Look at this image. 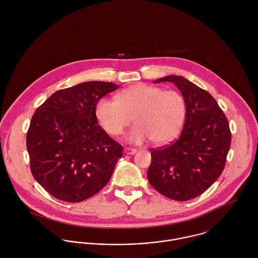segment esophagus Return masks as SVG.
Instances as JSON below:
<instances>
[{
    "label": "esophagus",
    "mask_w": 258,
    "mask_h": 258,
    "mask_svg": "<svg viewBox=\"0 0 258 258\" xmlns=\"http://www.w3.org/2000/svg\"><path fill=\"white\" fill-rule=\"evenodd\" d=\"M124 152H125V154H127V155H134V154L137 153V150H136V149H133V148L127 147L124 149Z\"/></svg>",
    "instance_id": "esophagus-1"
}]
</instances>
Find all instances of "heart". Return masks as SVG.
<instances>
[{
    "mask_svg": "<svg viewBox=\"0 0 258 258\" xmlns=\"http://www.w3.org/2000/svg\"><path fill=\"white\" fill-rule=\"evenodd\" d=\"M95 113L102 128L112 136L122 134L133 117L136 124L126 135L128 142L139 145L152 140L162 145L179 135L185 117V102L178 91L137 83L119 92L116 100L101 98Z\"/></svg>",
    "mask_w": 258,
    "mask_h": 258,
    "instance_id": "1",
    "label": "heart"
}]
</instances>
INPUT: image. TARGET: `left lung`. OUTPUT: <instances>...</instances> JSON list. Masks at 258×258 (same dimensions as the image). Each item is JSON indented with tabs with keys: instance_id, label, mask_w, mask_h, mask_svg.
Returning a JSON list of instances; mask_svg holds the SVG:
<instances>
[{
	"instance_id": "obj_1",
	"label": "left lung",
	"mask_w": 258,
	"mask_h": 258,
	"mask_svg": "<svg viewBox=\"0 0 258 258\" xmlns=\"http://www.w3.org/2000/svg\"><path fill=\"white\" fill-rule=\"evenodd\" d=\"M173 82L185 102V120L179 139L151 151L149 183L175 201L191 200L206 191L225 165L231 134L228 121L216 99L180 75H168L154 83Z\"/></svg>"
}]
</instances>
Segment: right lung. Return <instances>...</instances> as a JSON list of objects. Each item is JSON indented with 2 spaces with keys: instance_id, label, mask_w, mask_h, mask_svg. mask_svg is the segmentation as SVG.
<instances>
[{
  "instance_id": "add662e5",
  "label": "right lung",
  "mask_w": 258,
  "mask_h": 258,
  "mask_svg": "<svg viewBox=\"0 0 258 258\" xmlns=\"http://www.w3.org/2000/svg\"><path fill=\"white\" fill-rule=\"evenodd\" d=\"M117 88L82 82L54 92L33 115L27 133L31 171L52 197L82 202L109 182L123 147L98 125L95 108Z\"/></svg>"
}]
</instances>
